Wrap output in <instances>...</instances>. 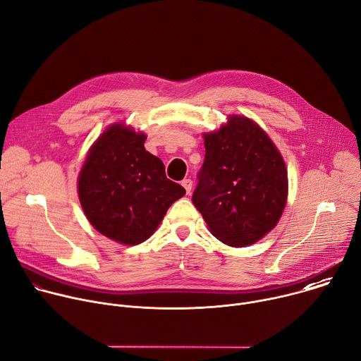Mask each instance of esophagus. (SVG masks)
<instances>
[{"instance_id":"esophagus-1","label":"esophagus","mask_w":361,"mask_h":361,"mask_svg":"<svg viewBox=\"0 0 361 361\" xmlns=\"http://www.w3.org/2000/svg\"><path fill=\"white\" fill-rule=\"evenodd\" d=\"M181 184H183V187L185 188L187 194H190V191H191V188H192V181H191L190 178H185V180L181 181Z\"/></svg>"}]
</instances>
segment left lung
<instances>
[{"label":"left lung","instance_id":"left-lung-1","mask_svg":"<svg viewBox=\"0 0 361 361\" xmlns=\"http://www.w3.org/2000/svg\"><path fill=\"white\" fill-rule=\"evenodd\" d=\"M205 159L192 202L212 234L231 247L254 244L279 223L288 178L280 151L259 124L230 116L204 134Z\"/></svg>","mask_w":361,"mask_h":361}]
</instances>
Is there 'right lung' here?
Instances as JSON below:
<instances>
[{
  "instance_id": "add662e5",
  "label": "right lung",
  "mask_w": 361,
  "mask_h": 361,
  "mask_svg": "<svg viewBox=\"0 0 361 361\" xmlns=\"http://www.w3.org/2000/svg\"><path fill=\"white\" fill-rule=\"evenodd\" d=\"M145 134L114 124L92 144L78 176V197L91 226L127 245L145 241L185 190L166 177L144 148Z\"/></svg>"
}]
</instances>
